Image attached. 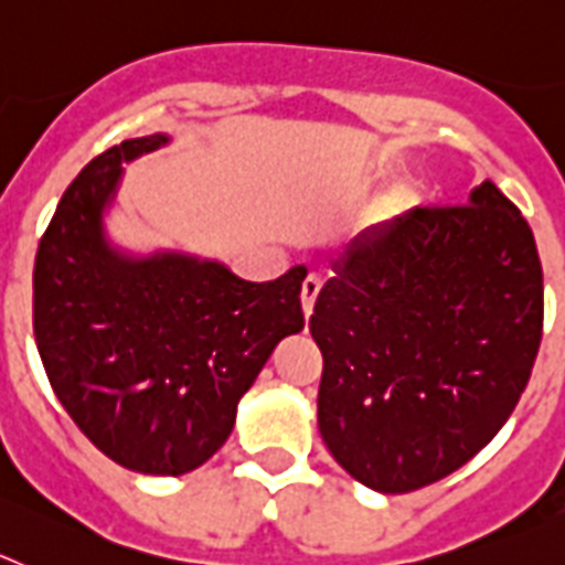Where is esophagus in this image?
I'll return each mask as SVG.
<instances>
[{
  "mask_svg": "<svg viewBox=\"0 0 565 565\" xmlns=\"http://www.w3.org/2000/svg\"><path fill=\"white\" fill-rule=\"evenodd\" d=\"M318 292H321V278H318V276H307V278H303L301 307H303V316H307V318H310L312 310H316Z\"/></svg>",
  "mask_w": 565,
  "mask_h": 565,
  "instance_id": "34e87169",
  "label": "esophagus"
}]
</instances>
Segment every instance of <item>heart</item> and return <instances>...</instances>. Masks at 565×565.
Wrapping results in <instances>:
<instances>
[{"mask_svg":"<svg viewBox=\"0 0 565 565\" xmlns=\"http://www.w3.org/2000/svg\"><path fill=\"white\" fill-rule=\"evenodd\" d=\"M418 201H420L418 184L409 179L398 181V184H392V188L381 195V201H377L375 210L370 213V222L366 224L398 222V218H404L406 213H412V210L418 207Z\"/></svg>","mask_w":565,"mask_h":565,"instance_id":"heart-1","label":"heart"}]
</instances>
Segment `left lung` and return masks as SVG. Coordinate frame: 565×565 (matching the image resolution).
Returning a JSON list of instances; mask_svg holds the SVG:
<instances>
[{
    "label": "left lung",
    "mask_w": 565,
    "mask_h": 565,
    "mask_svg": "<svg viewBox=\"0 0 565 565\" xmlns=\"http://www.w3.org/2000/svg\"><path fill=\"white\" fill-rule=\"evenodd\" d=\"M318 429L364 487L415 492L507 424L543 335L534 235L483 181L463 207H418L350 244L318 292Z\"/></svg>",
    "instance_id": "obj_1"
}]
</instances>
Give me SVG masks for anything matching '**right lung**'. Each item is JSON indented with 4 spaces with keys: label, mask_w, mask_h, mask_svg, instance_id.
I'll return each mask as SVG.
<instances>
[{
    "label": "right lung",
    "mask_w": 565,
    "mask_h": 565,
    "mask_svg": "<svg viewBox=\"0 0 565 565\" xmlns=\"http://www.w3.org/2000/svg\"><path fill=\"white\" fill-rule=\"evenodd\" d=\"M167 134L127 139L73 179L39 242L33 335L56 398L96 449L141 475H184L230 438L244 392L303 330L301 267L244 281L222 262L107 238L127 161Z\"/></svg>",
    "instance_id": "right-lung-1"
}]
</instances>
